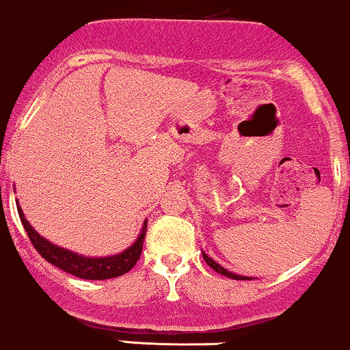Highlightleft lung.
<instances>
[{
    "label": "left lung",
    "instance_id": "1",
    "mask_svg": "<svg viewBox=\"0 0 350 350\" xmlns=\"http://www.w3.org/2000/svg\"><path fill=\"white\" fill-rule=\"evenodd\" d=\"M203 258H204V262H206V264H208L209 267H211L213 270H215V272L221 273V275H224V277L232 278V280H252V278H250V277H242V275H237V273L229 272V270H226L224 267H221L219 264H217V262L213 260L211 257H208L206 254H204V252H203Z\"/></svg>",
    "mask_w": 350,
    "mask_h": 350
}]
</instances>
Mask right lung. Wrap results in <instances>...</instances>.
<instances>
[{"label": "right lung", "mask_w": 350, "mask_h": 350, "mask_svg": "<svg viewBox=\"0 0 350 350\" xmlns=\"http://www.w3.org/2000/svg\"><path fill=\"white\" fill-rule=\"evenodd\" d=\"M18 204V213L23 223L24 229H26L29 239H31L32 245H34L37 252L42 256L45 260L51 262L57 269L64 270L70 275H75L78 278H85V280H108V278L119 277L129 272L139 260L142 252V244L146 239L147 232V219L144 221L141 234L137 239L134 241L133 245L122 250V252L116 254V256H106V257H86L81 254L72 252V250L59 247V245L52 244L45 237L40 236L39 232L29 224V221L24 216L23 209Z\"/></svg>", "instance_id": "add662e5"}]
</instances>
